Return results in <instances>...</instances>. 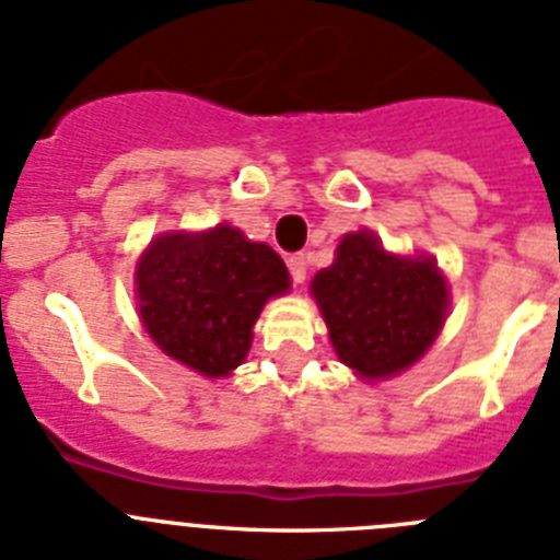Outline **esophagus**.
Here are the masks:
<instances>
[{"mask_svg":"<svg viewBox=\"0 0 560 560\" xmlns=\"http://www.w3.org/2000/svg\"><path fill=\"white\" fill-rule=\"evenodd\" d=\"M290 273H293V281L295 284H304V279H307V256L304 253H295V256H290Z\"/></svg>","mask_w":560,"mask_h":560,"instance_id":"esophagus-1","label":"esophagus"}]
</instances>
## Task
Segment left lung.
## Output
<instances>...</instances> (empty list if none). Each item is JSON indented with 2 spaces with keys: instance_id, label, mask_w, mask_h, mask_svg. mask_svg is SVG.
Here are the masks:
<instances>
[{
  "instance_id": "obj_1",
  "label": "left lung",
  "mask_w": 560,
  "mask_h": 560,
  "mask_svg": "<svg viewBox=\"0 0 560 560\" xmlns=\"http://www.w3.org/2000/svg\"><path fill=\"white\" fill-rule=\"evenodd\" d=\"M340 363L363 381L415 366L448 315V281L431 256H397L372 231L347 233L310 284Z\"/></svg>"
}]
</instances>
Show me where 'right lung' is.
Segmentation results:
<instances>
[{
	"mask_svg": "<svg viewBox=\"0 0 560 560\" xmlns=\"http://www.w3.org/2000/svg\"><path fill=\"white\" fill-rule=\"evenodd\" d=\"M287 290L290 273L279 253L228 222L202 233H163L135 270L149 338L206 377H228L245 361L261 307Z\"/></svg>",
	"mask_w": 560,
	"mask_h": 560,
	"instance_id": "right-lung-1",
	"label": "right lung"
}]
</instances>
